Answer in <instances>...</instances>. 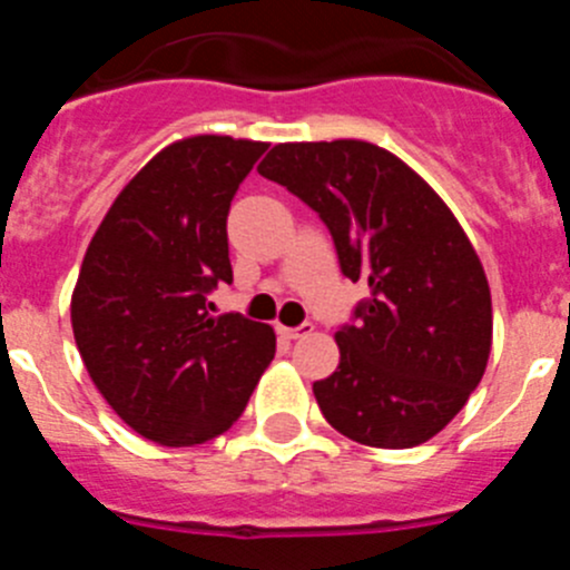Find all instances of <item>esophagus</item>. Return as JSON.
Here are the masks:
<instances>
[{
	"label": "esophagus",
	"instance_id": "obj_1",
	"mask_svg": "<svg viewBox=\"0 0 570 570\" xmlns=\"http://www.w3.org/2000/svg\"><path fill=\"white\" fill-rule=\"evenodd\" d=\"M311 331H314V325H311V322H302V325H296V328H285V325H276V334L285 336V340H302V336H308Z\"/></svg>",
	"mask_w": 570,
	"mask_h": 570
}]
</instances>
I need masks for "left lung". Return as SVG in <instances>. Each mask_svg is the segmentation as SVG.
<instances>
[{
  "label": "left lung",
  "mask_w": 570,
  "mask_h": 570,
  "mask_svg": "<svg viewBox=\"0 0 570 570\" xmlns=\"http://www.w3.org/2000/svg\"><path fill=\"white\" fill-rule=\"evenodd\" d=\"M259 174L320 214L342 274L367 299L336 331L340 365L314 382L325 420L371 448L440 434L491 354V291L465 230L434 188L360 139L274 145Z\"/></svg>",
  "instance_id": "1"
}]
</instances>
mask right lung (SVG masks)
<instances>
[{
	"label": "right lung",
	"instance_id": "right-lung-1",
	"mask_svg": "<svg viewBox=\"0 0 570 570\" xmlns=\"http://www.w3.org/2000/svg\"><path fill=\"white\" fill-rule=\"evenodd\" d=\"M268 150L230 136L168 145L116 196L82 259L70 322L90 380L136 434L199 445L242 416L276 354L271 325L214 316L234 282L228 210Z\"/></svg>",
	"mask_w": 570,
	"mask_h": 570
}]
</instances>
